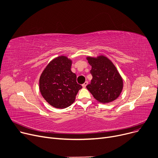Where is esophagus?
Returning <instances> with one entry per match:
<instances>
[{
  "mask_svg": "<svg viewBox=\"0 0 158 158\" xmlns=\"http://www.w3.org/2000/svg\"><path fill=\"white\" fill-rule=\"evenodd\" d=\"M88 85V82L87 81H85L83 84H82V87L83 88H86V86Z\"/></svg>",
  "mask_w": 158,
  "mask_h": 158,
  "instance_id": "esophagus-1",
  "label": "esophagus"
}]
</instances>
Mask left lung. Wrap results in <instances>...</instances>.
I'll list each match as a JSON object with an SVG mask.
<instances>
[{"label":"left lung","instance_id":"left-lung-1","mask_svg":"<svg viewBox=\"0 0 158 158\" xmlns=\"http://www.w3.org/2000/svg\"><path fill=\"white\" fill-rule=\"evenodd\" d=\"M86 60L92 66L91 83L86 86L96 100L103 104L115 101L120 95L123 79L113 63L104 55L97 57L87 56Z\"/></svg>","mask_w":158,"mask_h":158}]
</instances>
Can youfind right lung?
I'll return each instance as SVG.
<instances>
[{
	"label": "right lung",
	"instance_id": "add662e5",
	"mask_svg": "<svg viewBox=\"0 0 158 158\" xmlns=\"http://www.w3.org/2000/svg\"><path fill=\"white\" fill-rule=\"evenodd\" d=\"M72 60L65 56H58L50 61L39 80L40 93L51 106L64 109L73 104L79 90L77 76L71 70Z\"/></svg>",
	"mask_w": 158,
	"mask_h": 158
}]
</instances>
